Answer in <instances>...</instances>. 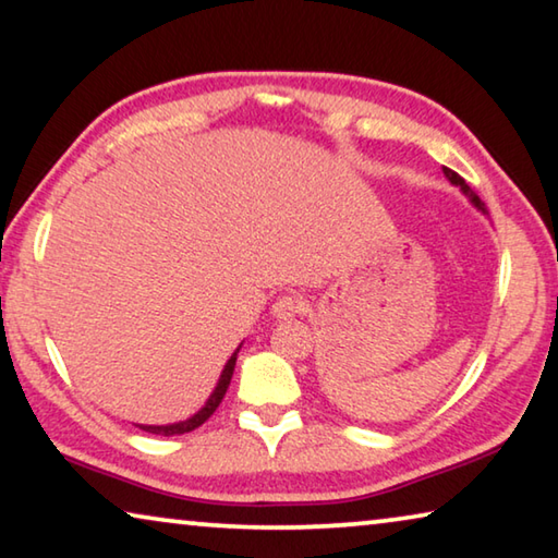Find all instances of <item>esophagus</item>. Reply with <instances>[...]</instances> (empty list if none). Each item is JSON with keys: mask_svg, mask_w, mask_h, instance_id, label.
Here are the masks:
<instances>
[{"mask_svg": "<svg viewBox=\"0 0 558 558\" xmlns=\"http://www.w3.org/2000/svg\"><path fill=\"white\" fill-rule=\"evenodd\" d=\"M302 313H305V300L295 295V292H290V295H280L276 302H272V315L280 319L298 317Z\"/></svg>", "mask_w": 558, "mask_h": 558, "instance_id": "obj_1", "label": "esophagus"}]
</instances>
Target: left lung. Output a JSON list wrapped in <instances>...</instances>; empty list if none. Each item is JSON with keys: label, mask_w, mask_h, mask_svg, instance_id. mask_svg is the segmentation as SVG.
Instances as JSON below:
<instances>
[{"label": "left lung", "mask_w": 558, "mask_h": 558, "mask_svg": "<svg viewBox=\"0 0 558 558\" xmlns=\"http://www.w3.org/2000/svg\"><path fill=\"white\" fill-rule=\"evenodd\" d=\"M442 172H446V177L450 179V182L452 184H458L460 189H462V192H465L468 196H470V199H472V204H475L477 206V209H483L485 211V202L483 199H480V196L475 194V192H472V189L465 184V179H462L458 172H452V169H448V167H442Z\"/></svg>", "instance_id": "left-lung-1"}]
</instances>
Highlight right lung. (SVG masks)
Listing matches in <instances>:
<instances>
[{"instance_id": "add662e5", "label": "right lung", "mask_w": 558, "mask_h": 558, "mask_svg": "<svg viewBox=\"0 0 558 558\" xmlns=\"http://www.w3.org/2000/svg\"><path fill=\"white\" fill-rule=\"evenodd\" d=\"M235 354H239V349H235L233 356L229 359V364L223 366L219 384H216L214 393L209 396V401H206V405H204V409H202L199 413L192 415V418H189V421L172 423V426H140V428L147 430V433H155V436H182V433H189V430L199 428L202 423H204V421H209V418H211V413H214L216 409H219V403H221V399H223V393H226V389H229L231 376H233V366H235Z\"/></svg>"}]
</instances>
